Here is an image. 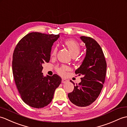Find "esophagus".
Wrapping results in <instances>:
<instances>
[{
    "instance_id": "obj_1",
    "label": "esophagus",
    "mask_w": 127,
    "mask_h": 127,
    "mask_svg": "<svg viewBox=\"0 0 127 127\" xmlns=\"http://www.w3.org/2000/svg\"><path fill=\"white\" fill-rule=\"evenodd\" d=\"M67 82H68V80H66L65 79H64V78H63V79H62V82L63 83H66Z\"/></svg>"
}]
</instances>
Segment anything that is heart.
Masks as SVG:
<instances>
[{
	"label": "heart",
	"mask_w": 127,
	"mask_h": 127,
	"mask_svg": "<svg viewBox=\"0 0 127 127\" xmlns=\"http://www.w3.org/2000/svg\"><path fill=\"white\" fill-rule=\"evenodd\" d=\"M64 45L68 47L73 57L77 56L80 52L81 47L79 43L72 39H67L64 42ZM57 52V47H55L52 51V55H55ZM68 70V67L65 65H62L57 67L56 71L61 75H64L65 74V71Z\"/></svg>",
	"instance_id": "obj_1"
}]
</instances>
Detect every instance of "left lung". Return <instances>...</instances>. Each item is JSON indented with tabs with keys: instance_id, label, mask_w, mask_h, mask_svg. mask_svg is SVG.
<instances>
[{
	"instance_id": "obj_1",
	"label": "left lung",
	"mask_w": 127,
	"mask_h": 127,
	"mask_svg": "<svg viewBox=\"0 0 127 127\" xmlns=\"http://www.w3.org/2000/svg\"><path fill=\"white\" fill-rule=\"evenodd\" d=\"M81 40L86 47V56L81 65L76 70L75 74L82 75L79 84L68 93V98L72 104L84 107L90 106L100 93L105 82L106 62L101 47L95 40L90 37L82 36Z\"/></svg>"
}]
</instances>
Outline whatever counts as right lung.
I'll list each match as a JSON object with an SVG mask.
<instances>
[{"label": "right lung", "instance_id": "1", "mask_svg": "<svg viewBox=\"0 0 127 127\" xmlns=\"http://www.w3.org/2000/svg\"><path fill=\"white\" fill-rule=\"evenodd\" d=\"M59 35L32 32L24 36L13 53L12 72L22 100L34 108L49 104L62 82L58 75L44 76L42 64L50 60L53 43Z\"/></svg>", "mask_w": 127, "mask_h": 127}]
</instances>
